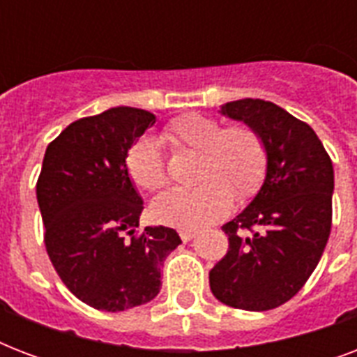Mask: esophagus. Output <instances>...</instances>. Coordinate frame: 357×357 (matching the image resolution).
I'll use <instances>...</instances> for the list:
<instances>
[{
    "label": "esophagus",
    "mask_w": 357,
    "mask_h": 357,
    "mask_svg": "<svg viewBox=\"0 0 357 357\" xmlns=\"http://www.w3.org/2000/svg\"><path fill=\"white\" fill-rule=\"evenodd\" d=\"M195 235H196V229H181V231H179V237H181V241H183V243L190 241V238L195 237Z\"/></svg>",
    "instance_id": "esophagus-1"
}]
</instances>
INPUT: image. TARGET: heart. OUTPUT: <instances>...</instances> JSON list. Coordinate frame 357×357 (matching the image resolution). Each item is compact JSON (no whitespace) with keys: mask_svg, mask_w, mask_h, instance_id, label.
<instances>
[{"mask_svg":"<svg viewBox=\"0 0 357 357\" xmlns=\"http://www.w3.org/2000/svg\"><path fill=\"white\" fill-rule=\"evenodd\" d=\"M165 139L179 150L198 153L192 189H170L151 204V217L174 228H200L259 190L266 172V150L254 129L243 123L222 128L217 120L190 113L165 128ZM131 181L142 190H157L168 181L167 167L157 144L137 140L126 155Z\"/></svg>","mask_w":357,"mask_h":357,"instance_id":"obj_1","label":"heart"}]
</instances>
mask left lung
I'll list each match as a JSON object with an SVG mask.
<instances>
[{"label": "left lung", "mask_w": 357, "mask_h": 357, "mask_svg": "<svg viewBox=\"0 0 357 357\" xmlns=\"http://www.w3.org/2000/svg\"><path fill=\"white\" fill-rule=\"evenodd\" d=\"M220 113L259 135L266 176L250 206L222 226L229 248L209 272V285L226 305L274 310L304 287L326 248L332 159L315 131L276 103L246 98Z\"/></svg>", "instance_id": "8db88e82"}]
</instances>
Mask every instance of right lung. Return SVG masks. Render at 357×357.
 <instances>
[{
	"label": "right lung",
	"mask_w": 357,
	"mask_h": 357,
	"mask_svg": "<svg viewBox=\"0 0 357 357\" xmlns=\"http://www.w3.org/2000/svg\"><path fill=\"white\" fill-rule=\"evenodd\" d=\"M153 123L150 111L113 107L72 122L44 153L36 200L47 255L64 285L94 310L116 313L155 298L162 261L181 244L165 226L137 235L144 206L126 155Z\"/></svg>",
	"instance_id": "1"
}]
</instances>
